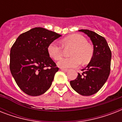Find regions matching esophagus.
<instances>
[{
    "label": "esophagus",
    "mask_w": 122,
    "mask_h": 122,
    "mask_svg": "<svg viewBox=\"0 0 122 122\" xmlns=\"http://www.w3.org/2000/svg\"><path fill=\"white\" fill-rule=\"evenodd\" d=\"M61 70L63 71H65V72H67V71H68V69H66V68H61Z\"/></svg>",
    "instance_id": "esophagus-1"
}]
</instances>
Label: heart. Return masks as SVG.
<instances>
[{"mask_svg":"<svg viewBox=\"0 0 122 122\" xmlns=\"http://www.w3.org/2000/svg\"><path fill=\"white\" fill-rule=\"evenodd\" d=\"M64 46H73L70 57L61 58L57 65L62 68H68L78 66L80 64V61L83 63H88L93 55V48L89 44L87 43V40L80 34H73L66 37L62 41ZM48 54L54 60H58L62 56L63 47L58 42L53 41L50 43L47 47Z\"/></svg>","mask_w":122,"mask_h":122,"instance_id":"1","label":"heart"}]
</instances>
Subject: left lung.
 Here are the masks:
<instances>
[{
    "mask_svg": "<svg viewBox=\"0 0 122 122\" xmlns=\"http://www.w3.org/2000/svg\"><path fill=\"white\" fill-rule=\"evenodd\" d=\"M91 39L94 46L92 57L83 72L70 81L73 89L82 96H91L97 92L110 75L112 52L106 39L94 31L80 30Z\"/></svg>",
    "mask_w": 122,
    "mask_h": 122,
    "instance_id": "left-lung-1",
    "label": "left lung"
}]
</instances>
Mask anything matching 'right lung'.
Returning <instances> with one entry per match:
<instances>
[{
  "label": "right lung",
  "mask_w": 122,
  "mask_h": 122,
  "mask_svg": "<svg viewBox=\"0 0 122 122\" xmlns=\"http://www.w3.org/2000/svg\"><path fill=\"white\" fill-rule=\"evenodd\" d=\"M61 35L41 27L22 33L10 51V70L17 85L26 94H43L51 86L59 70L47 47Z\"/></svg>",
  "instance_id": "1"
}]
</instances>
